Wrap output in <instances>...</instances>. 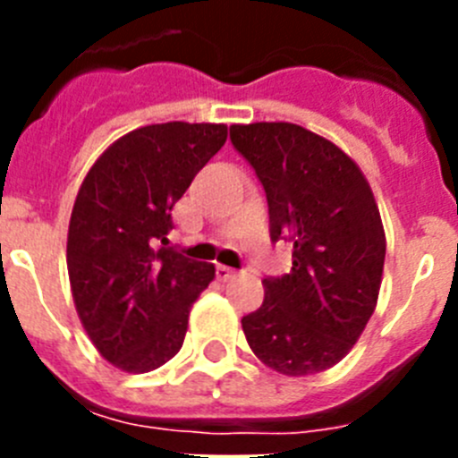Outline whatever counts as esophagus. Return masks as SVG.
Instances as JSON below:
<instances>
[{"label": "esophagus", "mask_w": 458, "mask_h": 458, "mask_svg": "<svg viewBox=\"0 0 458 458\" xmlns=\"http://www.w3.org/2000/svg\"><path fill=\"white\" fill-rule=\"evenodd\" d=\"M216 273H217V279H222V282H229L232 277H236V270L229 268V266H217Z\"/></svg>", "instance_id": "1"}]
</instances>
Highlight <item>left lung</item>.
<instances>
[{
	"mask_svg": "<svg viewBox=\"0 0 458 458\" xmlns=\"http://www.w3.org/2000/svg\"><path fill=\"white\" fill-rule=\"evenodd\" d=\"M229 131L266 190L270 238L293 245V268L264 279L266 298L242 317V333L279 374L330 369L378 301L386 232L374 192L353 157L302 125L261 121Z\"/></svg>",
	"mask_w": 458,
	"mask_h": 458,
	"instance_id": "8db88e82",
	"label": "left lung"
}]
</instances>
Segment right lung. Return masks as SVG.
I'll use <instances>...</instances> for the list:
<instances>
[{
	"mask_svg": "<svg viewBox=\"0 0 458 458\" xmlns=\"http://www.w3.org/2000/svg\"><path fill=\"white\" fill-rule=\"evenodd\" d=\"M225 141V123L144 125L105 148L80 185L66 245L72 301L116 369L147 374L183 346L216 266L165 248L172 208Z\"/></svg>",
	"mask_w": 458,
	"mask_h": 458,
	"instance_id": "add662e5",
	"label": "right lung"
}]
</instances>
